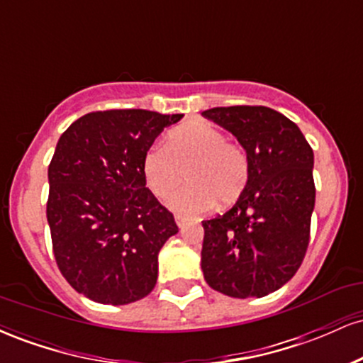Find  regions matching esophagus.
I'll return each mask as SVG.
<instances>
[{
	"mask_svg": "<svg viewBox=\"0 0 363 363\" xmlns=\"http://www.w3.org/2000/svg\"><path fill=\"white\" fill-rule=\"evenodd\" d=\"M176 223H177L179 228H182L184 225H187V218H184V216H181V215H177L176 216Z\"/></svg>",
	"mask_w": 363,
	"mask_h": 363,
	"instance_id": "1",
	"label": "esophagus"
}]
</instances>
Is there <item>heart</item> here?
<instances>
[{
    "label": "heart",
    "instance_id": "obj_1",
    "mask_svg": "<svg viewBox=\"0 0 363 363\" xmlns=\"http://www.w3.org/2000/svg\"><path fill=\"white\" fill-rule=\"evenodd\" d=\"M189 186L170 199L181 215H199L218 205L235 203L249 179V160L240 145L208 123L174 129L165 147L155 145L143 158V176L157 198H169L186 181Z\"/></svg>",
    "mask_w": 363,
    "mask_h": 363
}]
</instances>
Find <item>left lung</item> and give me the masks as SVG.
<instances>
[{"label": "left lung", "instance_id": "1", "mask_svg": "<svg viewBox=\"0 0 363 363\" xmlns=\"http://www.w3.org/2000/svg\"><path fill=\"white\" fill-rule=\"evenodd\" d=\"M201 114L230 131L249 160L247 184L235 205L203 220V274L228 297H264L291 280L306 256L314 153L297 124L269 107H213Z\"/></svg>", "mask_w": 363, "mask_h": 363}]
</instances>
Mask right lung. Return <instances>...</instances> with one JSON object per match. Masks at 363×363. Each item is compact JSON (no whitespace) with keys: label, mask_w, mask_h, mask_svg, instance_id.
<instances>
[{"label":"right lung","mask_w":363,"mask_h":363,"mask_svg":"<svg viewBox=\"0 0 363 363\" xmlns=\"http://www.w3.org/2000/svg\"><path fill=\"white\" fill-rule=\"evenodd\" d=\"M181 119L97 111L57 141L48 170L52 251L66 281L90 301L126 306L155 286L158 252L179 228L147 187L143 158L164 128Z\"/></svg>","instance_id":"1"}]
</instances>
